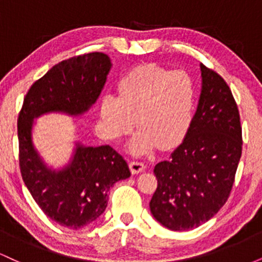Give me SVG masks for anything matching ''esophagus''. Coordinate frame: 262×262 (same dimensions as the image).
Masks as SVG:
<instances>
[{
	"mask_svg": "<svg viewBox=\"0 0 262 262\" xmlns=\"http://www.w3.org/2000/svg\"><path fill=\"white\" fill-rule=\"evenodd\" d=\"M129 167H130L132 173H139L141 171L145 170V165L139 160H132L129 162Z\"/></svg>",
	"mask_w": 262,
	"mask_h": 262,
	"instance_id": "esophagus-1",
	"label": "esophagus"
}]
</instances>
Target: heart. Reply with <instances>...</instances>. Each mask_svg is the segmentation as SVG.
<instances>
[{"mask_svg": "<svg viewBox=\"0 0 262 262\" xmlns=\"http://www.w3.org/2000/svg\"><path fill=\"white\" fill-rule=\"evenodd\" d=\"M118 93L101 98L100 129L108 139L125 137L135 123L139 128L128 149L144 155L159 145L176 146L187 135L197 103L196 83L187 73L139 65L119 80Z\"/></svg>", "mask_w": 262, "mask_h": 262, "instance_id": "1", "label": "heart"}]
</instances>
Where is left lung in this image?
I'll list each match as a JSON object with an SVG mask.
<instances>
[{
    "mask_svg": "<svg viewBox=\"0 0 262 262\" xmlns=\"http://www.w3.org/2000/svg\"><path fill=\"white\" fill-rule=\"evenodd\" d=\"M202 89L191 128L167 160L156 164L150 212L170 230L200 227L224 206L242 156V125L229 86L201 64Z\"/></svg>",
    "mask_w": 262,
    "mask_h": 262,
    "instance_id": "8db88e82",
    "label": "left lung"
}]
</instances>
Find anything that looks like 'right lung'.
Returning <instances> with one entry per match:
<instances>
[{"label":"right lung","mask_w":262,"mask_h":262,"mask_svg":"<svg viewBox=\"0 0 262 262\" xmlns=\"http://www.w3.org/2000/svg\"><path fill=\"white\" fill-rule=\"evenodd\" d=\"M112 62L103 53H90L53 66L33 83L18 117L19 166L34 201L52 221L80 229L106 210L110 189L130 176L128 164L110 145L75 143L61 169L50 167L33 141V124L48 113L79 117L100 97Z\"/></svg>","instance_id":"add662e5"}]
</instances>
